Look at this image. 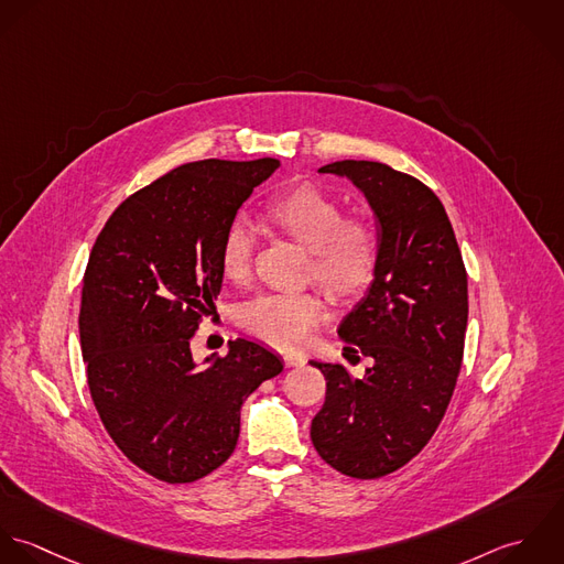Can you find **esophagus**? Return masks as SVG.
Listing matches in <instances>:
<instances>
[{
    "instance_id": "34e87169",
    "label": "esophagus",
    "mask_w": 564,
    "mask_h": 564,
    "mask_svg": "<svg viewBox=\"0 0 564 564\" xmlns=\"http://www.w3.org/2000/svg\"><path fill=\"white\" fill-rule=\"evenodd\" d=\"M283 364H285L288 368H296V366H303V364H305V357L299 355V352H294V350H285V352H283Z\"/></svg>"
}]
</instances>
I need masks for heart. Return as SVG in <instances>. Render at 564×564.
<instances>
[{"instance_id":"b5f03b06","label":"heart","mask_w":564,"mask_h":564,"mask_svg":"<svg viewBox=\"0 0 564 564\" xmlns=\"http://www.w3.org/2000/svg\"><path fill=\"white\" fill-rule=\"evenodd\" d=\"M263 220L274 232L310 250L307 279L332 299L350 301L375 279L379 237L361 216H344L336 196L301 183L268 200ZM257 237L243 220H232L220 239L218 261L228 281L243 283L252 270ZM327 318V305L316 292L268 294L241 310V327L283 348L305 346Z\"/></svg>"}]
</instances>
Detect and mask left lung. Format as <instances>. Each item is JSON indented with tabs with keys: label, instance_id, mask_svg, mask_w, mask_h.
<instances>
[{
	"label": "left lung",
	"instance_id": "8db88e82",
	"mask_svg": "<svg viewBox=\"0 0 564 564\" xmlns=\"http://www.w3.org/2000/svg\"><path fill=\"white\" fill-rule=\"evenodd\" d=\"M377 218L379 263L366 296L341 321L344 357L372 359L361 379L310 361L327 379L312 421L318 455L355 479L405 466L438 430L464 355L466 268L447 212L419 178L377 161H336Z\"/></svg>",
	"mask_w": 564,
	"mask_h": 564
}]
</instances>
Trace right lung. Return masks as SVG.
I'll return each mask as SVG.
<instances>
[{
    "mask_svg": "<svg viewBox=\"0 0 564 564\" xmlns=\"http://www.w3.org/2000/svg\"><path fill=\"white\" fill-rule=\"evenodd\" d=\"M276 159L185 163L128 196L83 276L80 346L100 421L148 475L189 484L223 466L239 410L281 359L250 339L200 368L189 341L223 288L220 239Z\"/></svg>",
    "mask_w": 564,
    "mask_h": 564,
    "instance_id": "right-lung-1",
    "label": "right lung"
}]
</instances>
